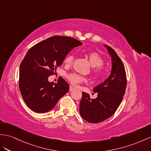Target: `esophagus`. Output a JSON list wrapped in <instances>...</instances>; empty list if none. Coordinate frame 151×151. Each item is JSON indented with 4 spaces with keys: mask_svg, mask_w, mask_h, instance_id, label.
Segmentation results:
<instances>
[{
    "mask_svg": "<svg viewBox=\"0 0 151 151\" xmlns=\"http://www.w3.org/2000/svg\"><path fill=\"white\" fill-rule=\"evenodd\" d=\"M75 89V88L74 87H73L72 86H70L69 87V91H73Z\"/></svg>",
    "mask_w": 151,
    "mask_h": 151,
    "instance_id": "1",
    "label": "esophagus"
}]
</instances>
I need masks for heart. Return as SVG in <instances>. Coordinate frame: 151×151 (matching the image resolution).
<instances>
[{
	"label": "heart",
	"instance_id": "obj_1",
	"mask_svg": "<svg viewBox=\"0 0 151 151\" xmlns=\"http://www.w3.org/2000/svg\"><path fill=\"white\" fill-rule=\"evenodd\" d=\"M86 55L89 60L90 63L92 67H95L93 69V75L94 78L97 80H101L106 75L105 69L101 65L104 64V60L102 57L96 52H89L86 53ZM75 56L73 53H70L65 57L64 64L70 66L74 61ZM67 78L70 83L74 86H77L80 83L87 82V79L82 75L77 74L76 73H71L67 75Z\"/></svg>",
	"mask_w": 151,
	"mask_h": 151
}]
</instances>
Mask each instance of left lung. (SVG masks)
Returning a JSON list of instances; mask_svg holds the SVG:
<instances>
[{
    "mask_svg": "<svg viewBox=\"0 0 151 151\" xmlns=\"http://www.w3.org/2000/svg\"><path fill=\"white\" fill-rule=\"evenodd\" d=\"M112 59L111 75L105 82L94 88L98 97L91 99L86 92H82L80 103V114L90 123H99L112 115L121 104L127 85L125 68L115 50L107 46Z\"/></svg>",
    "mask_w": 151,
    "mask_h": 151,
    "instance_id": "left-lung-1",
    "label": "left lung"
}]
</instances>
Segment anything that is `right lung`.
I'll use <instances>...</instances> for the list:
<instances>
[{
  "label": "right lung",
  "instance_id": "obj_1",
  "mask_svg": "<svg viewBox=\"0 0 151 151\" xmlns=\"http://www.w3.org/2000/svg\"><path fill=\"white\" fill-rule=\"evenodd\" d=\"M80 41L68 36H54L34 45L27 52L20 64L19 88L26 105L35 112L45 113L55 106L69 89L62 78L56 84L48 82L50 76Z\"/></svg>",
  "mask_w": 151,
  "mask_h": 151
}]
</instances>
